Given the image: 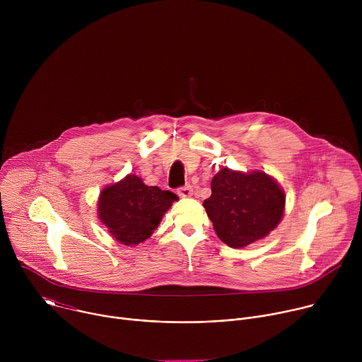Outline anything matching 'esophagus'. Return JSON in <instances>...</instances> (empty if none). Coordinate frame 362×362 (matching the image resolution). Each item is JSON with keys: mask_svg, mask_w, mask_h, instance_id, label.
<instances>
[{"mask_svg": "<svg viewBox=\"0 0 362 362\" xmlns=\"http://www.w3.org/2000/svg\"><path fill=\"white\" fill-rule=\"evenodd\" d=\"M177 194H179L180 197H190V196L193 194V189H192L190 185L180 186V187L177 189Z\"/></svg>", "mask_w": 362, "mask_h": 362, "instance_id": "esophagus-1", "label": "esophagus"}]
</instances>
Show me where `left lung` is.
Instances as JSON below:
<instances>
[{
  "instance_id": "8db88e82",
  "label": "left lung",
  "mask_w": 362,
  "mask_h": 362,
  "mask_svg": "<svg viewBox=\"0 0 362 362\" xmlns=\"http://www.w3.org/2000/svg\"><path fill=\"white\" fill-rule=\"evenodd\" d=\"M285 194L264 172L249 175L222 169L212 180V194L203 202L216 235L230 247L265 238L284 215Z\"/></svg>"
}]
</instances>
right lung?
I'll list each match as a JSON object with an SVG mask.
<instances>
[{
	"instance_id": "1",
	"label": "right lung",
	"mask_w": 362,
	"mask_h": 362,
	"mask_svg": "<svg viewBox=\"0 0 362 362\" xmlns=\"http://www.w3.org/2000/svg\"><path fill=\"white\" fill-rule=\"evenodd\" d=\"M177 196L158 186H147L134 175L100 193L98 215L116 240L137 245L158 228Z\"/></svg>"
}]
</instances>
